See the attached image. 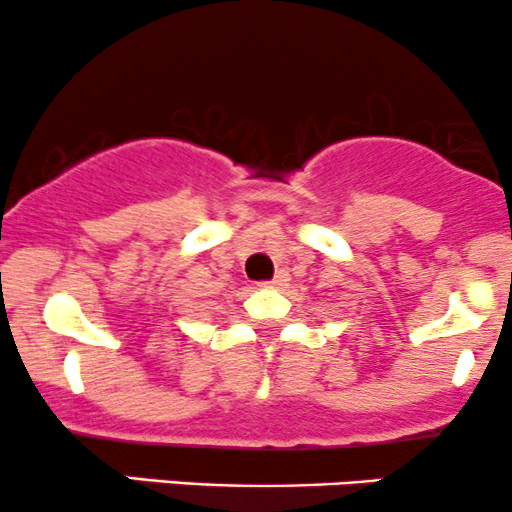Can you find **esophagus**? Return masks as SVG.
<instances>
[{
	"instance_id": "34e87169",
	"label": "esophagus",
	"mask_w": 512,
	"mask_h": 512,
	"mask_svg": "<svg viewBox=\"0 0 512 512\" xmlns=\"http://www.w3.org/2000/svg\"><path fill=\"white\" fill-rule=\"evenodd\" d=\"M286 281H289V274L276 272L274 279L272 281H262V286H267V289H279V286H284Z\"/></svg>"
}]
</instances>
